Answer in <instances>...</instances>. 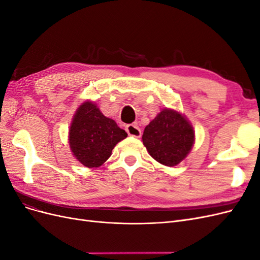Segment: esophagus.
<instances>
[{"mask_svg":"<svg viewBox=\"0 0 260 260\" xmlns=\"http://www.w3.org/2000/svg\"><path fill=\"white\" fill-rule=\"evenodd\" d=\"M125 131H127V133L130 137H135V138L141 137V130L139 128V125L136 123H130L125 125Z\"/></svg>","mask_w":260,"mask_h":260,"instance_id":"obj_1","label":"esophagus"}]
</instances>
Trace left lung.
<instances>
[{
  "mask_svg": "<svg viewBox=\"0 0 260 260\" xmlns=\"http://www.w3.org/2000/svg\"><path fill=\"white\" fill-rule=\"evenodd\" d=\"M142 140L155 160L172 167L183 160L191 151L194 131L182 115L164 109L146 125Z\"/></svg>",
  "mask_w": 260,
  "mask_h": 260,
  "instance_id": "8db88e82",
  "label": "left lung"
}]
</instances>
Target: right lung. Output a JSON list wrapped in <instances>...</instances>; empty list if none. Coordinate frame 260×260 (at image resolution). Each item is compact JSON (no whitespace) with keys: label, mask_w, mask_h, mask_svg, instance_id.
I'll list each match as a JSON object with an SVG mask.
<instances>
[{"label":"right lung","mask_w":260,"mask_h":260,"mask_svg":"<svg viewBox=\"0 0 260 260\" xmlns=\"http://www.w3.org/2000/svg\"><path fill=\"white\" fill-rule=\"evenodd\" d=\"M127 137V132L102 114L95 104L85 102L70 125L69 145L83 166L96 168L109 158L115 145Z\"/></svg>","instance_id":"right-lung-1"}]
</instances>
